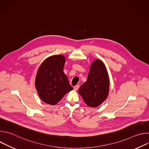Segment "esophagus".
<instances>
[{"label":"esophagus","instance_id":"esophagus-1","mask_svg":"<svg viewBox=\"0 0 149 149\" xmlns=\"http://www.w3.org/2000/svg\"><path fill=\"white\" fill-rule=\"evenodd\" d=\"M79 87V85H77V86H75L74 87V89L75 91H77V90H78Z\"/></svg>","mask_w":149,"mask_h":149}]
</instances>
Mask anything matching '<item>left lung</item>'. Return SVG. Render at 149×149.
<instances>
[{
  "mask_svg": "<svg viewBox=\"0 0 149 149\" xmlns=\"http://www.w3.org/2000/svg\"><path fill=\"white\" fill-rule=\"evenodd\" d=\"M110 90V79L104 62L94 60L90 66L87 80L81 85L79 94L90 107H97L107 99Z\"/></svg>",
  "mask_w": 149,
  "mask_h": 149,
  "instance_id": "1",
  "label": "left lung"
}]
</instances>
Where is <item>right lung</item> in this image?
Listing matches in <instances>:
<instances>
[{
	"instance_id": "right-lung-1",
	"label": "right lung",
	"mask_w": 149,
	"mask_h": 149,
	"mask_svg": "<svg viewBox=\"0 0 149 149\" xmlns=\"http://www.w3.org/2000/svg\"><path fill=\"white\" fill-rule=\"evenodd\" d=\"M65 57L55 55L45 59L39 66L35 78V87L44 102L56 104L67 93L73 90L63 72Z\"/></svg>"
}]
</instances>
